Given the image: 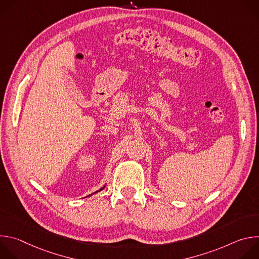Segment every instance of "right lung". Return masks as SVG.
Here are the masks:
<instances>
[{
    "instance_id": "right-lung-1",
    "label": "right lung",
    "mask_w": 259,
    "mask_h": 259,
    "mask_svg": "<svg viewBox=\"0 0 259 259\" xmlns=\"http://www.w3.org/2000/svg\"><path fill=\"white\" fill-rule=\"evenodd\" d=\"M104 188H105V186H104V187H103V188H101V189H100V190H98V191H96V192H95V193H98V192H100V191H102V190H103V189H104ZM95 193H94V194H95ZM91 195H92V194H91ZM91 195H90V196H91Z\"/></svg>"
}]
</instances>
